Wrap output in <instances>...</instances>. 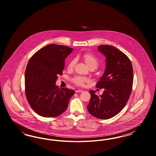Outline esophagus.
Wrapping results in <instances>:
<instances>
[{
	"mask_svg": "<svg viewBox=\"0 0 156 156\" xmlns=\"http://www.w3.org/2000/svg\"><path fill=\"white\" fill-rule=\"evenodd\" d=\"M83 92V90H82V89H78V90H75V92H76V93H78V92Z\"/></svg>",
	"mask_w": 156,
	"mask_h": 156,
	"instance_id": "obj_1",
	"label": "esophagus"
}]
</instances>
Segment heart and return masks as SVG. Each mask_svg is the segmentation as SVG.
<instances>
[{"instance_id": "heart-1", "label": "heart", "mask_w": 156, "mask_h": 156, "mask_svg": "<svg viewBox=\"0 0 156 156\" xmlns=\"http://www.w3.org/2000/svg\"><path fill=\"white\" fill-rule=\"evenodd\" d=\"M81 58L84 61V62L86 63V64L88 66V67H89V68H92L95 69L98 67L99 64V61L98 58L95 55H94L91 53L85 52L81 55ZM75 62H76L75 59H71L68 64V68L69 69L73 68L74 67ZM72 81L78 86L83 87L87 82L88 81V79L81 76H76L74 78H73Z\"/></svg>"}]
</instances>
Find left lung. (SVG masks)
Returning a JSON list of instances; mask_svg holds the SVG:
<instances>
[{"label": "left lung", "mask_w": 156, "mask_h": 156, "mask_svg": "<svg viewBox=\"0 0 156 156\" xmlns=\"http://www.w3.org/2000/svg\"><path fill=\"white\" fill-rule=\"evenodd\" d=\"M98 49L106 57V67L96 87L105 90L100 96L89 90L91 97L87 108L93 116L108 119L118 114L127 104L133 87V70L130 59L118 48L101 45Z\"/></svg>", "instance_id": "obj_1"}]
</instances>
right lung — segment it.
<instances>
[{
    "label": "right lung",
    "mask_w": 156,
    "mask_h": 156,
    "mask_svg": "<svg viewBox=\"0 0 156 156\" xmlns=\"http://www.w3.org/2000/svg\"><path fill=\"white\" fill-rule=\"evenodd\" d=\"M73 48L48 45L30 58L25 71V94L32 109L45 118L56 117L66 111L74 90L55 85L62 74L65 59Z\"/></svg>",
    "instance_id": "right-lung-1"
}]
</instances>
